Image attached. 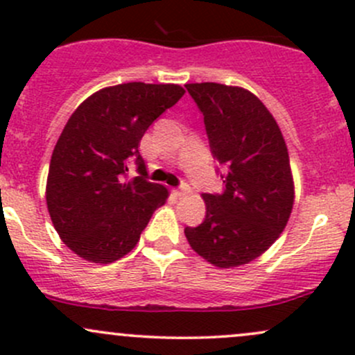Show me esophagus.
I'll list each match as a JSON object with an SVG mask.
<instances>
[{
	"mask_svg": "<svg viewBox=\"0 0 355 355\" xmlns=\"http://www.w3.org/2000/svg\"><path fill=\"white\" fill-rule=\"evenodd\" d=\"M173 193H175V196H177V197H185V196H189V193H190V187H189V185H182L180 189H175Z\"/></svg>",
	"mask_w": 355,
	"mask_h": 355,
	"instance_id": "esophagus-1",
	"label": "esophagus"
}]
</instances>
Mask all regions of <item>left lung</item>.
<instances>
[{
    "mask_svg": "<svg viewBox=\"0 0 355 355\" xmlns=\"http://www.w3.org/2000/svg\"><path fill=\"white\" fill-rule=\"evenodd\" d=\"M185 87L204 114L214 158L225 166L224 193H202L205 219L185 227V237L214 266H243L270 249L291 216L295 182L285 138L248 89L217 83Z\"/></svg>",
    "mask_w": 355,
    "mask_h": 355,
    "instance_id": "left-lung-1",
    "label": "left lung"
}]
</instances>
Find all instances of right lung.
<instances>
[{"label":"right lung","instance_id":"1","mask_svg":"<svg viewBox=\"0 0 355 355\" xmlns=\"http://www.w3.org/2000/svg\"><path fill=\"white\" fill-rule=\"evenodd\" d=\"M185 94L178 84L128 83L99 89L72 112L58 136L46 177V209L70 251L89 263L126 256L159 205L166 187L126 178L148 128Z\"/></svg>","mask_w":355,"mask_h":355}]
</instances>
